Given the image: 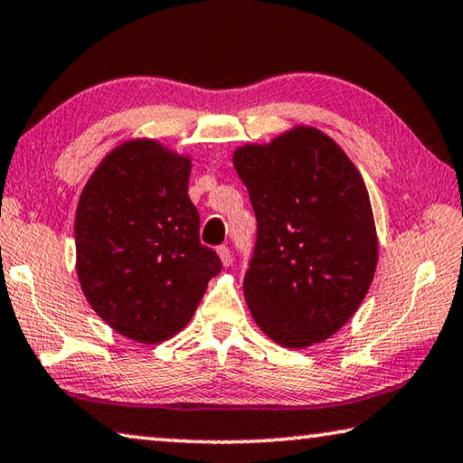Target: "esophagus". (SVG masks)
I'll return each instance as SVG.
<instances>
[{"instance_id":"1","label":"esophagus","mask_w":463,"mask_h":463,"mask_svg":"<svg viewBox=\"0 0 463 463\" xmlns=\"http://www.w3.org/2000/svg\"><path fill=\"white\" fill-rule=\"evenodd\" d=\"M216 251H218L220 260H222L224 266H231V263H232V253H231V249L226 247V245H220V247L216 249Z\"/></svg>"}]
</instances>
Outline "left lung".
Returning a JSON list of instances; mask_svg holds the SVG:
<instances>
[{"label":"left lung","mask_w":463,"mask_h":463,"mask_svg":"<svg viewBox=\"0 0 463 463\" xmlns=\"http://www.w3.org/2000/svg\"><path fill=\"white\" fill-rule=\"evenodd\" d=\"M258 218L243 290L263 334L286 348L334 335L377 268V232L358 168L332 137L298 126L232 156Z\"/></svg>","instance_id":"8db88e82"}]
</instances>
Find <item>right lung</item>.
Segmentation results:
<instances>
[{
  "mask_svg": "<svg viewBox=\"0 0 463 463\" xmlns=\"http://www.w3.org/2000/svg\"><path fill=\"white\" fill-rule=\"evenodd\" d=\"M189 158L131 139L88 179L76 212V269L84 297L115 332L160 344L181 332L222 269L200 243L187 195Z\"/></svg>",
  "mask_w": 463,
  "mask_h": 463,
  "instance_id": "add662e5",
  "label": "right lung"
}]
</instances>
